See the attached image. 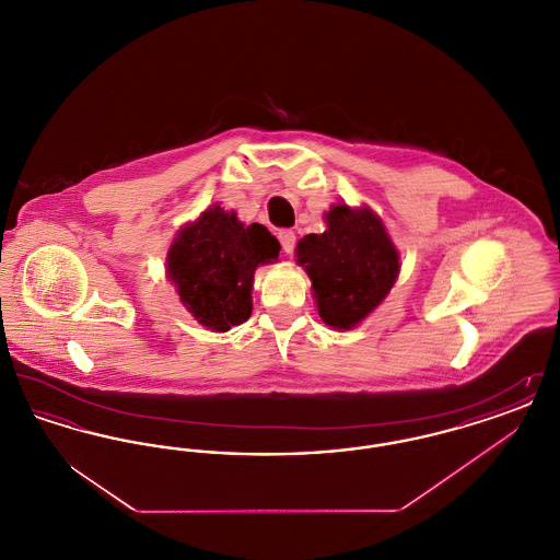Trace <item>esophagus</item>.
Wrapping results in <instances>:
<instances>
[{
    "label": "esophagus",
    "mask_w": 560,
    "mask_h": 560,
    "mask_svg": "<svg viewBox=\"0 0 560 560\" xmlns=\"http://www.w3.org/2000/svg\"><path fill=\"white\" fill-rule=\"evenodd\" d=\"M279 241H281V247L285 254H292L293 247H295V233L290 229H283L279 231Z\"/></svg>",
    "instance_id": "34e87169"
}]
</instances>
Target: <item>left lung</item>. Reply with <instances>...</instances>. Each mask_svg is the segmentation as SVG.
<instances>
[{"label":"left lung","instance_id":"left-lung-1","mask_svg":"<svg viewBox=\"0 0 560 560\" xmlns=\"http://www.w3.org/2000/svg\"><path fill=\"white\" fill-rule=\"evenodd\" d=\"M327 231L298 241V265L313 283L319 317L347 331L365 319L399 277V252L370 208L336 203L325 213Z\"/></svg>","mask_w":560,"mask_h":560}]
</instances>
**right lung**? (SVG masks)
Wrapping results in <instances>:
<instances>
[{
    "mask_svg": "<svg viewBox=\"0 0 560 560\" xmlns=\"http://www.w3.org/2000/svg\"><path fill=\"white\" fill-rule=\"evenodd\" d=\"M279 249L267 226H245L237 213L212 206L180 229L165 270L195 319L212 331H229L249 319L254 272L277 262Z\"/></svg>",
    "mask_w": 560,
    "mask_h": 560,
    "instance_id": "right-lung-1",
    "label": "right lung"
}]
</instances>
